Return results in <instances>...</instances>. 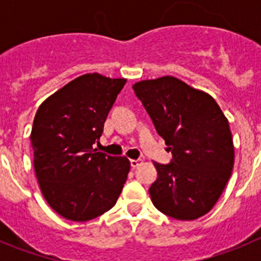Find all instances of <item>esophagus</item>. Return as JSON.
Segmentation results:
<instances>
[{
	"label": "esophagus",
	"instance_id": "obj_1",
	"mask_svg": "<svg viewBox=\"0 0 261 261\" xmlns=\"http://www.w3.org/2000/svg\"><path fill=\"white\" fill-rule=\"evenodd\" d=\"M140 165H142V159H132V161H130V166H132L133 168L138 167Z\"/></svg>",
	"mask_w": 261,
	"mask_h": 261
}]
</instances>
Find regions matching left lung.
Returning a JSON list of instances; mask_svg holds the SVG:
<instances>
[{
  "label": "left lung",
  "mask_w": 261,
  "mask_h": 261,
  "mask_svg": "<svg viewBox=\"0 0 261 261\" xmlns=\"http://www.w3.org/2000/svg\"><path fill=\"white\" fill-rule=\"evenodd\" d=\"M172 159L154 163L156 180L149 188L159 212L192 221L213 208L234 166L229 121L209 94L175 77L137 82L133 86Z\"/></svg>",
  "instance_id": "1"
}]
</instances>
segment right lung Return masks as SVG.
I'll return each instance as SVG.
<instances>
[{
	"mask_svg": "<svg viewBox=\"0 0 261 261\" xmlns=\"http://www.w3.org/2000/svg\"><path fill=\"white\" fill-rule=\"evenodd\" d=\"M124 78L89 73L45 99L31 130L34 168L44 199L66 220L85 222L110 211L119 199L130 163L96 151L108 112Z\"/></svg>",
	"mask_w": 261,
	"mask_h": 261,
	"instance_id": "obj_1",
	"label": "right lung"
}]
</instances>
